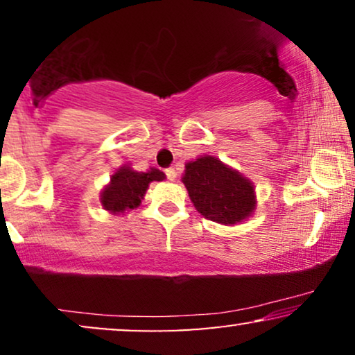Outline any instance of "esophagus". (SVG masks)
I'll list each match as a JSON object with an SVG mask.
<instances>
[{"mask_svg":"<svg viewBox=\"0 0 355 355\" xmlns=\"http://www.w3.org/2000/svg\"><path fill=\"white\" fill-rule=\"evenodd\" d=\"M165 175L168 180H175V178H177V172H175V168H166Z\"/></svg>","mask_w":355,"mask_h":355,"instance_id":"34e87169","label":"esophagus"}]
</instances>
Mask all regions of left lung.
<instances>
[{
  "label": "left lung",
  "instance_id": "left-lung-1",
  "mask_svg": "<svg viewBox=\"0 0 355 355\" xmlns=\"http://www.w3.org/2000/svg\"><path fill=\"white\" fill-rule=\"evenodd\" d=\"M182 182L195 209L214 222L235 225L255 211L254 183L211 155L189 162Z\"/></svg>",
  "mask_w": 355,
  "mask_h": 355
}]
</instances>
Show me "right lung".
<instances>
[{
	"instance_id": "right-lung-1",
	"label": "right lung",
	"mask_w": 355,
	"mask_h": 355,
	"mask_svg": "<svg viewBox=\"0 0 355 355\" xmlns=\"http://www.w3.org/2000/svg\"><path fill=\"white\" fill-rule=\"evenodd\" d=\"M162 180H165V173L158 168L137 172L128 165L120 166L101 191V207L110 214H125L126 210L137 209L141 203V198L145 197L150 183Z\"/></svg>"
}]
</instances>
